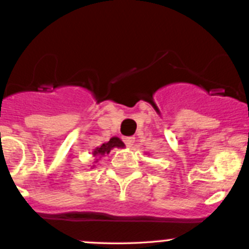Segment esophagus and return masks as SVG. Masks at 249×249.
Returning a JSON list of instances; mask_svg holds the SVG:
<instances>
[{
  "instance_id": "1",
  "label": "esophagus",
  "mask_w": 249,
  "mask_h": 249,
  "mask_svg": "<svg viewBox=\"0 0 249 249\" xmlns=\"http://www.w3.org/2000/svg\"><path fill=\"white\" fill-rule=\"evenodd\" d=\"M123 142H124V144H126L127 146L131 148L134 144V142H136V138H134V137H124V138H123Z\"/></svg>"
}]
</instances>
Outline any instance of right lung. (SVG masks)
I'll list each match as a JSON object with an SVG mask.
<instances>
[{
	"mask_svg": "<svg viewBox=\"0 0 249 249\" xmlns=\"http://www.w3.org/2000/svg\"><path fill=\"white\" fill-rule=\"evenodd\" d=\"M115 146H117V148H123V146H124V144H123V142L121 141L120 138H117V137H113V138H111L107 143L103 144L101 146L96 148L95 150H94V155L95 156L96 155H105V154L110 153L111 149L115 148Z\"/></svg>",
	"mask_w": 249,
	"mask_h": 249,
	"instance_id": "add662e5",
	"label": "right lung"
}]
</instances>
